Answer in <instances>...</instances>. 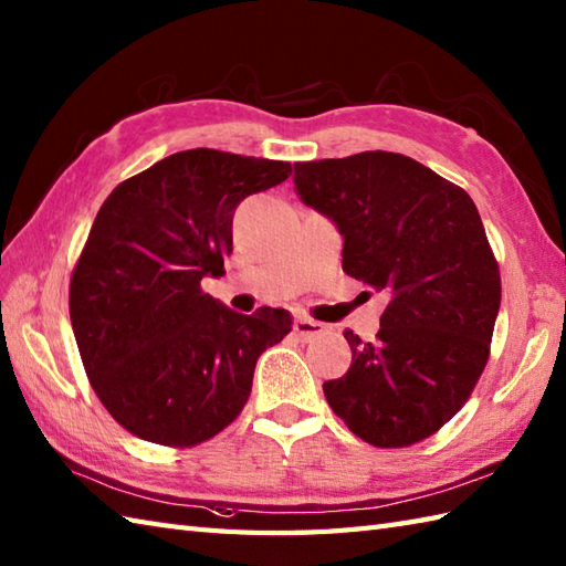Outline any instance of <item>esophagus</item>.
Returning a JSON list of instances; mask_svg holds the SVG:
<instances>
[{
  "label": "esophagus",
  "instance_id": "1",
  "mask_svg": "<svg viewBox=\"0 0 566 566\" xmlns=\"http://www.w3.org/2000/svg\"><path fill=\"white\" fill-rule=\"evenodd\" d=\"M326 331H328L326 323L314 321V318L298 316V318L294 321V333H296L298 340H314V338H318V335H323Z\"/></svg>",
  "mask_w": 566,
  "mask_h": 566
}]
</instances>
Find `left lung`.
Returning a JSON list of instances; mask_svg holds the SVG:
<instances>
[{
    "mask_svg": "<svg viewBox=\"0 0 566 566\" xmlns=\"http://www.w3.org/2000/svg\"><path fill=\"white\" fill-rule=\"evenodd\" d=\"M296 195L343 235V270L387 292L375 343L323 394L357 438L408 448L460 411L486 367L501 274L462 187L401 153L294 163Z\"/></svg>",
    "mask_w": 566,
    "mask_h": 566,
    "instance_id": "1",
    "label": "left lung"
}]
</instances>
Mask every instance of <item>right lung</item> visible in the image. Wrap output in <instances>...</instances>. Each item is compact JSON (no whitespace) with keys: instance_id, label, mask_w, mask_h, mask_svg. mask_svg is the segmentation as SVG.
Here are the masks:
<instances>
[{"instance_id":"1","label":"right lung","mask_w":566,"mask_h":566,"mask_svg":"<svg viewBox=\"0 0 566 566\" xmlns=\"http://www.w3.org/2000/svg\"><path fill=\"white\" fill-rule=\"evenodd\" d=\"M282 160L195 148L124 179L72 270L70 321L94 394L140 440L191 448L231 426L284 308L235 314L203 294L233 252L240 201L282 185Z\"/></svg>"}]
</instances>
